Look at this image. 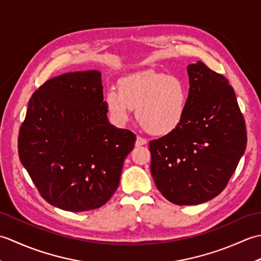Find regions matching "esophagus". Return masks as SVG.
<instances>
[{"instance_id":"1","label":"esophagus","mask_w":261,"mask_h":261,"mask_svg":"<svg viewBox=\"0 0 261 261\" xmlns=\"http://www.w3.org/2000/svg\"><path fill=\"white\" fill-rule=\"evenodd\" d=\"M147 142H148V141H147V139H145V138L138 136V137H137V140H136V146H137V147H140V146L146 145Z\"/></svg>"}]
</instances>
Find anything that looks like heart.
I'll return each instance as SVG.
<instances>
[{
  "label": "heart",
  "instance_id": "obj_1",
  "mask_svg": "<svg viewBox=\"0 0 261 261\" xmlns=\"http://www.w3.org/2000/svg\"><path fill=\"white\" fill-rule=\"evenodd\" d=\"M188 92L176 76L154 70L136 71L119 81V90L111 88L107 105L113 118L123 123L136 110L137 119L153 135H167L184 118Z\"/></svg>",
  "mask_w": 261,
  "mask_h": 261
}]
</instances>
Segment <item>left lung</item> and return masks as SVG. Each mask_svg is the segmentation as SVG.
Segmentation results:
<instances>
[{
  "instance_id": "1",
  "label": "left lung",
  "mask_w": 261,
  "mask_h": 261,
  "mask_svg": "<svg viewBox=\"0 0 261 261\" xmlns=\"http://www.w3.org/2000/svg\"><path fill=\"white\" fill-rule=\"evenodd\" d=\"M187 73L184 118L175 130L149 142L154 184L176 205L218 196L247 147L245 118L229 81L202 62L188 65Z\"/></svg>"
}]
</instances>
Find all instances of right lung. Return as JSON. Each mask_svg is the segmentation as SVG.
Instances as JSON below:
<instances>
[{
	"mask_svg": "<svg viewBox=\"0 0 261 261\" xmlns=\"http://www.w3.org/2000/svg\"><path fill=\"white\" fill-rule=\"evenodd\" d=\"M107 113L97 70L54 77L32 94L18 151L49 204L83 212L112 197L136 135L110 124Z\"/></svg>",
	"mask_w": 261,
	"mask_h": 261,
	"instance_id": "1",
	"label": "right lung"
}]
</instances>
